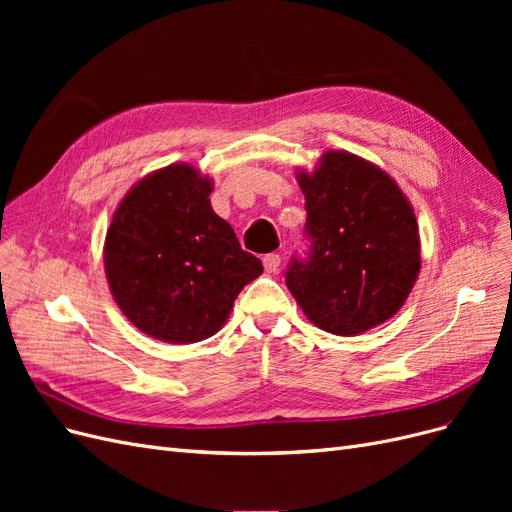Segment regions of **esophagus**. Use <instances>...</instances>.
<instances>
[{"instance_id":"1","label":"esophagus","mask_w":512,"mask_h":512,"mask_svg":"<svg viewBox=\"0 0 512 512\" xmlns=\"http://www.w3.org/2000/svg\"><path fill=\"white\" fill-rule=\"evenodd\" d=\"M280 262H282L280 254H267L265 258H262V265H265L267 273H275L277 269H280Z\"/></svg>"}]
</instances>
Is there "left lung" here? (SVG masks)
<instances>
[{"label":"left lung","instance_id":"8db88e82","mask_svg":"<svg viewBox=\"0 0 512 512\" xmlns=\"http://www.w3.org/2000/svg\"><path fill=\"white\" fill-rule=\"evenodd\" d=\"M312 254L292 260L286 286L303 314L333 335H359L393 318L421 271V237L408 196L380 166L329 149L297 170Z\"/></svg>","mask_w":512,"mask_h":512}]
</instances>
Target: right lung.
<instances>
[{
    "label": "right lung",
    "mask_w": 512,
    "mask_h": 512,
    "mask_svg": "<svg viewBox=\"0 0 512 512\" xmlns=\"http://www.w3.org/2000/svg\"><path fill=\"white\" fill-rule=\"evenodd\" d=\"M213 179L188 162L136 181L104 239V271L119 309L138 331L166 344L218 333L262 262L243 252L213 211Z\"/></svg>",
    "instance_id": "1"
}]
</instances>
